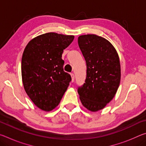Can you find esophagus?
<instances>
[{"label":"esophagus","mask_w":146,"mask_h":146,"mask_svg":"<svg viewBox=\"0 0 146 146\" xmlns=\"http://www.w3.org/2000/svg\"><path fill=\"white\" fill-rule=\"evenodd\" d=\"M71 82H73L74 80H75V75H74L73 73H71Z\"/></svg>","instance_id":"34e87169"}]
</instances>
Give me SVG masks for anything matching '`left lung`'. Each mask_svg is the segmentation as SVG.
Here are the masks:
<instances>
[{
    "instance_id": "left-lung-1",
    "label": "left lung",
    "mask_w": 146,
    "mask_h": 146,
    "mask_svg": "<svg viewBox=\"0 0 146 146\" xmlns=\"http://www.w3.org/2000/svg\"><path fill=\"white\" fill-rule=\"evenodd\" d=\"M78 44L87 66L85 83L78 87V93L82 105L95 112L117 93L121 77L119 56L110 42L96 35L79 36Z\"/></svg>"
}]
</instances>
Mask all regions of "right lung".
<instances>
[{
	"instance_id": "right-lung-1",
	"label": "right lung",
	"mask_w": 146,
	"mask_h": 146,
	"mask_svg": "<svg viewBox=\"0 0 146 146\" xmlns=\"http://www.w3.org/2000/svg\"><path fill=\"white\" fill-rule=\"evenodd\" d=\"M73 39V35L47 33L32 39L24 49L21 62L24 88L42 110L55 109L70 85L71 77L64 71L62 55Z\"/></svg>"
}]
</instances>
